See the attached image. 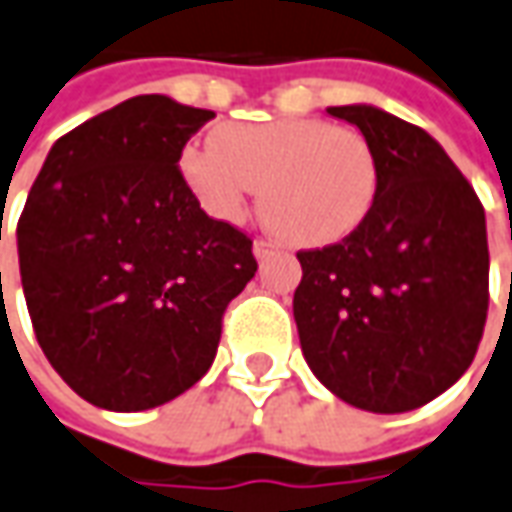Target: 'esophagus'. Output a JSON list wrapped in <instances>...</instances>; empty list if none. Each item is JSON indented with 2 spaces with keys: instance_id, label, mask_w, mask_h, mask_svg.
<instances>
[{
  "instance_id": "esophagus-1",
  "label": "esophagus",
  "mask_w": 512,
  "mask_h": 512,
  "mask_svg": "<svg viewBox=\"0 0 512 512\" xmlns=\"http://www.w3.org/2000/svg\"><path fill=\"white\" fill-rule=\"evenodd\" d=\"M273 253H276V245H273V242H267V239H256V242H253V256H256V262L270 259Z\"/></svg>"
}]
</instances>
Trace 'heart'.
<instances>
[{
    "mask_svg": "<svg viewBox=\"0 0 512 512\" xmlns=\"http://www.w3.org/2000/svg\"><path fill=\"white\" fill-rule=\"evenodd\" d=\"M181 178L211 220L236 225L259 195L267 225L301 248H329L362 228L379 195V161L354 128L317 116L231 122L183 147Z\"/></svg>",
    "mask_w": 512,
    "mask_h": 512,
    "instance_id": "1",
    "label": "heart"
}]
</instances>
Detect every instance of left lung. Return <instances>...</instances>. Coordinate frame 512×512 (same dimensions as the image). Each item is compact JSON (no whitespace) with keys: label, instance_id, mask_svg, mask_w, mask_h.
Instances as JSON below:
<instances>
[{"label":"left lung","instance_id":"left-lung-1","mask_svg":"<svg viewBox=\"0 0 512 512\" xmlns=\"http://www.w3.org/2000/svg\"><path fill=\"white\" fill-rule=\"evenodd\" d=\"M379 161L354 234L301 250L292 298L309 368L345 404L410 412L474 362L488 317V231L477 192L424 128L376 105H337Z\"/></svg>","mask_w":512,"mask_h":512}]
</instances>
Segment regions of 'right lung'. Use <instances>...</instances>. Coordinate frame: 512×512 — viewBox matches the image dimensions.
I'll return each instance as SVG.
<instances>
[{
	"mask_svg": "<svg viewBox=\"0 0 512 512\" xmlns=\"http://www.w3.org/2000/svg\"><path fill=\"white\" fill-rule=\"evenodd\" d=\"M214 111L139 94L52 144L21 211V287L49 365L88 404L142 412L206 376L253 242L211 220L181 153Z\"/></svg>",
	"mask_w": 512,
	"mask_h": 512,
	"instance_id": "obj_1",
	"label": "right lung"
}]
</instances>
